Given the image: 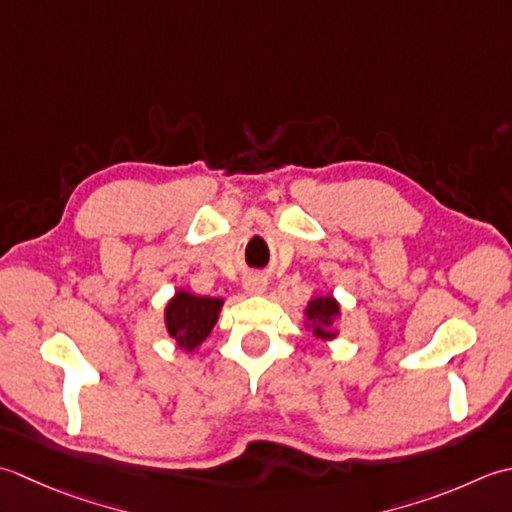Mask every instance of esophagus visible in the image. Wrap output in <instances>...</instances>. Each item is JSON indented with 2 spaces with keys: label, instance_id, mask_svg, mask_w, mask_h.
Instances as JSON below:
<instances>
[{
  "label": "esophagus",
  "instance_id": "obj_1",
  "mask_svg": "<svg viewBox=\"0 0 512 512\" xmlns=\"http://www.w3.org/2000/svg\"><path fill=\"white\" fill-rule=\"evenodd\" d=\"M243 289L247 291V294H263V291L267 289V278L260 274H249L243 280Z\"/></svg>",
  "mask_w": 512,
  "mask_h": 512
}]
</instances>
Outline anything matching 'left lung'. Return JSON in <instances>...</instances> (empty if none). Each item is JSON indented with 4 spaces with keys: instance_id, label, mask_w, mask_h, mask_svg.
Segmentation results:
<instances>
[{
    "instance_id": "obj_1",
    "label": "left lung",
    "mask_w": 512,
    "mask_h": 512,
    "mask_svg": "<svg viewBox=\"0 0 512 512\" xmlns=\"http://www.w3.org/2000/svg\"><path fill=\"white\" fill-rule=\"evenodd\" d=\"M307 327H311L314 336L320 340H331L338 336V331H333V322L340 316V305L333 296H316L309 300L305 309Z\"/></svg>"
}]
</instances>
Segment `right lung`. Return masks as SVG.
<instances>
[{
  "label": "right lung",
  "instance_id": "right-lung-1",
  "mask_svg": "<svg viewBox=\"0 0 512 512\" xmlns=\"http://www.w3.org/2000/svg\"><path fill=\"white\" fill-rule=\"evenodd\" d=\"M223 300L194 296L190 291L179 289L165 307V327L183 351H194L210 336Z\"/></svg>",
  "mask_w": 512,
  "mask_h": 512
}]
</instances>
